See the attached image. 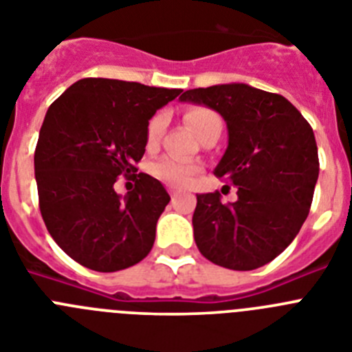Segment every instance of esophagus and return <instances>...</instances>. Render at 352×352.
I'll list each match as a JSON object with an SVG mask.
<instances>
[{
    "label": "esophagus",
    "instance_id": "34e87169",
    "mask_svg": "<svg viewBox=\"0 0 352 352\" xmlns=\"http://www.w3.org/2000/svg\"><path fill=\"white\" fill-rule=\"evenodd\" d=\"M167 190H169V194H170V197H178V194H179V190L178 188H176V186H169V188H167Z\"/></svg>",
    "mask_w": 352,
    "mask_h": 352
}]
</instances>
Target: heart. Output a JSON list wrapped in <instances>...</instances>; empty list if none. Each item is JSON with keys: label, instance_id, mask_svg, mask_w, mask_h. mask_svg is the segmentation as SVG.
Segmentation results:
<instances>
[{"label": "heart", "instance_id": "b5f03b06", "mask_svg": "<svg viewBox=\"0 0 352 352\" xmlns=\"http://www.w3.org/2000/svg\"><path fill=\"white\" fill-rule=\"evenodd\" d=\"M214 121H220V118L206 107H192L188 109L185 114L186 126H188L197 138L211 125V123H214ZM164 129H166V118L162 116V114H157L155 118H151L148 130H146V141H148V146H153L160 141ZM199 170H201V166H199V164L176 160V158L173 157L160 158V160L153 166V174L158 179L178 186L188 185V183L197 176Z\"/></svg>", "mask_w": 352, "mask_h": 352}]
</instances>
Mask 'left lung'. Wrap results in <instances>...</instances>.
Instances as JSON below:
<instances>
[{
	"mask_svg": "<svg viewBox=\"0 0 352 352\" xmlns=\"http://www.w3.org/2000/svg\"><path fill=\"white\" fill-rule=\"evenodd\" d=\"M179 100L223 118L229 142L214 176L238 188L229 204L219 192L197 195L192 223L199 252L236 272L261 268L291 245L309 217L319 176L312 126L287 98L243 82L188 89Z\"/></svg>",
	"mask_w": 352,
	"mask_h": 352,
	"instance_id": "left-lung-1",
	"label": "left lung"
}]
</instances>
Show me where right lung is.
Masks as SVG:
<instances>
[{
	"label": "right lung",
	"mask_w": 352,
	"mask_h": 352,
	"mask_svg": "<svg viewBox=\"0 0 352 352\" xmlns=\"http://www.w3.org/2000/svg\"><path fill=\"white\" fill-rule=\"evenodd\" d=\"M182 89L88 77L51 104L35 149L40 213L65 254L89 270L120 272L141 263L170 197L158 179L138 173L146 130ZM120 175L136 179L125 198Z\"/></svg>",
	"instance_id": "add662e5"
}]
</instances>
